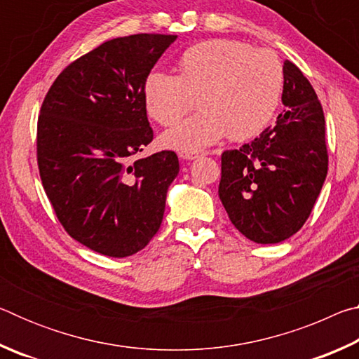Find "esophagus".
Masks as SVG:
<instances>
[{"mask_svg": "<svg viewBox=\"0 0 359 359\" xmlns=\"http://www.w3.org/2000/svg\"><path fill=\"white\" fill-rule=\"evenodd\" d=\"M179 156H180V160L191 161V160H196V158L199 156V154H196V151H180Z\"/></svg>", "mask_w": 359, "mask_h": 359, "instance_id": "34e87169", "label": "esophagus"}]
</instances>
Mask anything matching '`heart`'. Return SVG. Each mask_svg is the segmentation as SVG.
Listing matches in <instances>:
<instances>
[{
  "instance_id": "b5f03b06",
  "label": "heart",
  "mask_w": 359,
  "mask_h": 359,
  "mask_svg": "<svg viewBox=\"0 0 359 359\" xmlns=\"http://www.w3.org/2000/svg\"><path fill=\"white\" fill-rule=\"evenodd\" d=\"M177 77L151 72L144 82L145 109L156 123H179L196 106L203 112L163 135L165 147L198 151L229 136L233 141L259 135L278 109L285 72L267 48L245 42L209 39L179 57Z\"/></svg>"
}]
</instances>
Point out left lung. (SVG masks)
I'll return each mask as SVG.
<instances>
[{
    "label": "left lung",
    "instance_id": "obj_1",
    "mask_svg": "<svg viewBox=\"0 0 359 359\" xmlns=\"http://www.w3.org/2000/svg\"><path fill=\"white\" fill-rule=\"evenodd\" d=\"M276 126L222 155L218 196L231 223L257 244H278L302 228L327 174L325 115L301 69L283 63Z\"/></svg>",
    "mask_w": 359,
    "mask_h": 359
}]
</instances>
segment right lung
<instances>
[{"label":"right lung","mask_w":359,"mask_h":359,"mask_svg":"<svg viewBox=\"0 0 359 359\" xmlns=\"http://www.w3.org/2000/svg\"><path fill=\"white\" fill-rule=\"evenodd\" d=\"M174 34L106 41L48 90L38 120V166L60 223L72 239L112 258L135 255L160 229L179 158H136L154 139L144 82Z\"/></svg>","instance_id":"1"}]
</instances>
